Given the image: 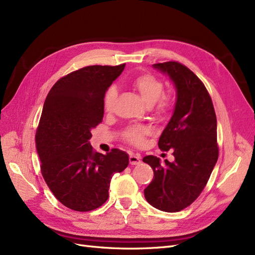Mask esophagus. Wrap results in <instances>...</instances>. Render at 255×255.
<instances>
[{"instance_id": "obj_1", "label": "esophagus", "mask_w": 255, "mask_h": 255, "mask_svg": "<svg viewBox=\"0 0 255 255\" xmlns=\"http://www.w3.org/2000/svg\"><path fill=\"white\" fill-rule=\"evenodd\" d=\"M140 156L138 154H129V164L130 165H139L141 163Z\"/></svg>"}]
</instances>
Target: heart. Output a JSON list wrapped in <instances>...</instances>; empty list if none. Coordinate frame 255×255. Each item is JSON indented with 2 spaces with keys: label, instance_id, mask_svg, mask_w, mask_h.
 <instances>
[{
  "label": "heart",
  "instance_id": "1",
  "mask_svg": "<svg viewBox=\"0 0 255 255\" xmlns=\"http://www.w3.org/2000/svg\"><path fill=\"white\" fill-rule=\"evenodd\" d=\"M134 88L139 92L143 101L148 106H151L153 112L157 116H165L172 106V99L164 94V85L159 79L150 73L138 75L132 81ZM117 90L115 87H111L106 91L104 98L105 111H112ZM150 133L149 128L146 127H132L127 128L125 132V138L132 144L141 145L144 141V137Z\"/></svg>",
  "mask_w": 255,
  "mask_h": 255
}]
</instances>
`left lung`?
<instances>
[{
  "label": "left lung",
  "mask_w": 255,
  "mask_h": 255,
  "mask_svg": "<svg viewBox=\"0 0 255 255\" xmlns=\"http://www.w3.org/2000/svg\"><path fill=\"white\" fill-rule=\"evenodd\" d=\"M153 68L166 74L175 88L173 114L158 140L160 150H173L174 160L161 164L156 156L142 158L154 171L143 192L152 206L174 213L200 196L217 163V119L205 86L187 67L168 61Z\"/></svg>",
  "instance_id": "1"
}]
</instances>
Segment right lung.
I'll return each instance as SVG.
<instances>
[{
	"label": "right lung",
	"instance_id": "right-lung-1",
	"mask_svg": "<svg viewBox=\"0 0 255 255\" xmlns=\"http://www.w3.org/2000/svg\"><path fill=\"white\" fill-rule=\"evenodd\" d=\"M125 67L82 68L57 81L44 101L36 133L41 173L58 201L73 211L101 206L113 175L128 165L125 151L102 154L89 142L103 119L105 92Z\"/></svg>",
	"mask_w": 255,
	"mask_h": 255
}]
</instances>
